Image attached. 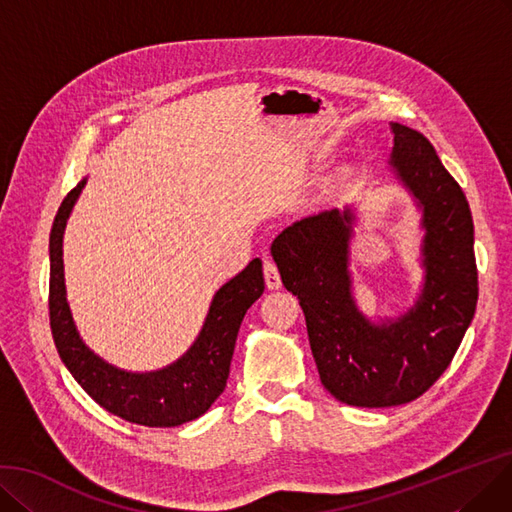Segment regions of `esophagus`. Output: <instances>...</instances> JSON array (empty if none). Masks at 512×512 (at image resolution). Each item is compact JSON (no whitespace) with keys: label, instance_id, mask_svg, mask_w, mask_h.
<instances>
[{"label":"esophagus","instance_id":"obj_1","mask_svg":"<svg viewBox=\"0 0 512 512\" xmlns=\"http://www.w3.org/2000/svg\"><path fill=\"white\" fill-rule=\"evenodd\" d=\"M264 281H267L269 290H277L281 288V277H279V269L273 260H264Z\"/></svg>","mask_w":512,"mask_h":512}]
</instances>
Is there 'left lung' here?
<instances>
[{"instance_id":"1","label":"left lung","mask_w":512,"mask_h":512,"mask_svg":"<svg viewBox=\"0 0 512 512\" xmlns=\"http://www.w3.org/2000/svg\"><path fill=\"white\" fill-rule=\"evenodd\" d=\"M391 166L422 208L424 288L414 309L374 325L355 306L349 275L351 210L302 218L271 254L285 290L298 296L323 386L355 407L418 399L452 363L475 317V227L464 191L420 132L391 124Z\"/></svg>"}]
</instances>
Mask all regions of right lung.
I'll list each match as a JSON object with an SVG mask.
<instances>
[{"mask_svg": "<svg viewBox=\"0 0 512 512\" xmlns=\"http://www.w3.org/2000/svg\"><path fill=\"white\" fill-rule=\"evenodd\" d=\"M86 180L67 193L50 233V327L60 359L79 386L107 412L140 426H178L210 410L227 386L243 315L264 292L262 262L254 258L216 292L195 344L159 372L132 374L96 357L81 342L65 296L63 233Z\"/></svg>", "mask_w": 512, "mask_h": 512, "instance_id": "right-lung-1", "label": "right lung"}]
</instances>
